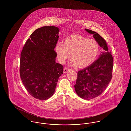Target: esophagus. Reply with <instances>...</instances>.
<instances>
[{"label": "esophagus", "instance_id": "1", "mask_svg": "<svg viewBox=\"0 0 131 131\" xmlns=\"http://www.w3.org/2000/svg\"><path fill=\"white\" fill-rule=\"evenodd\" d=\"M69 70H70V69L69 68H65L64 69V73H67V72H68Z\"/></svg>", "mask_w": 131, "mask_h": 131}]
</instances>
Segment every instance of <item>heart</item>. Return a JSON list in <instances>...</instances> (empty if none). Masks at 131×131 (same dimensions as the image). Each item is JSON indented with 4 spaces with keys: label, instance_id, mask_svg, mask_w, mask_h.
I'll return each mask as SVG.
<instances>
[{
    "label": "heart",
    "instance_id": "obj_1",
    "mask_svg": "<svg viewBox=\"0 0 131 131\" xmlns=\"http://www.w3.org/2000/svg\"><path fill=\"white\" fill-rule=\"evenodd\" d=\"M56 51L59 60L64 62L70 57L74 64L80 68L85 67L93 62L99 51L96 41L78 35L66 38L63 44L58 43Z\"/></svg>",
    "mask_w": 131,
    "mask_h": 131
}]
</instances>
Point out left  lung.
I'll return each instance as SVG.
<instances>
[{
  "label": "left lung",
  "mask_w": 131,
  "mask_h": 131,
  "mask_svg": "<svg viewBox=\"0 0 131 131\" xmlns=\"http://www.w3.org/2000/svg\"><path fill=\"white\" fill-rule=\"evenodd\" d=\"M93 37L100 47L105 50L99 58L86 68L78 72L75 91L81 98L90 100L99 96L106 89L112 78L113 59L108 51L106 41L95 31L85 29Z\"/></svg>",
  "instance_id": "left-lung-1"
}]
</instances>
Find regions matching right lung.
<instances>
[{"label": "right lung", "instance_id": "add662e5", "mask_svg": "<svg viewBox=\"0 0 131 131\" xmlns=\"http://www.w3.org/2000/svg\"><path fill=\"white\" fill-rule=\"evenodd\" d=\"M59 31L53 26L38 28L27 40L20 53L21 80L27 92L38 100H47L53 95L63 73V66L56 62Z\"/></svg>", "mask_w": 131, "mask_h": 131}]
</instances>
